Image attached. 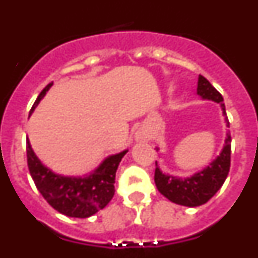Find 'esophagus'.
I'll return each instance as SVG.
<instances>
[{
	"mask_svg": "<svg viewBox=\"0 0 258 258\" xmlns=\"http://www.w3.org/2000/svg\"><path fill=\"white\" fill-rule=\"evenodd\" d=\"M138 140L149 141V137H147V134H145V133H142V132H141V133H138Z\"/></svg>",
	"mask_w": 258,
	"mask_h": 258,
	"instance_id": "1",
	"label": "esophagus"
}]
</instances>
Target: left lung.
Instances as JSON below:
<instances>
[{
  "mask_svg": "<svg viewBox=\"0 0 258 258\" xmlns=\"http://www.w3.org/2000/svg\"><path fill=\"white\" fill-rule=\"evenodd\" d=\"M198 94L206 99H212L221 103L225 113L222 95L202 75H199L198 80ZM230 164H231V136L227 134L225 147L221 155L204 170L197 173L191 178L181 179L163 174L160 169L156 168L154 179L159 192L170 202L184 207H199L206 204L222 187L223 182L230 172Z\"/></svg>",
  "mask_w": 258,
  "mask_h": 258,
  "instance_id": "1",
  "label": "left lung"
}]
</instances>
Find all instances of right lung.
<instances>
[{
    "label": "right lung",
    "instance_id": "1",
    "mask_svg": "<svg viewBox=\"0 0 258 258\" xmlns=\"http://www.w3.org/2000/svg\"><path fill=\"white\" fill-rule=\"evenodd\" d=\"M51 85L50 83L40 93L31 112ZM125 154L126 151L109 156L88 178H68L45 168L27 141V164L37 190L55 211L75 218L90 217L111 202L115 195L116 170Z\"/></svg>",
    "mask_w": 258,
    "mask_h": 258
}]
</instances>
